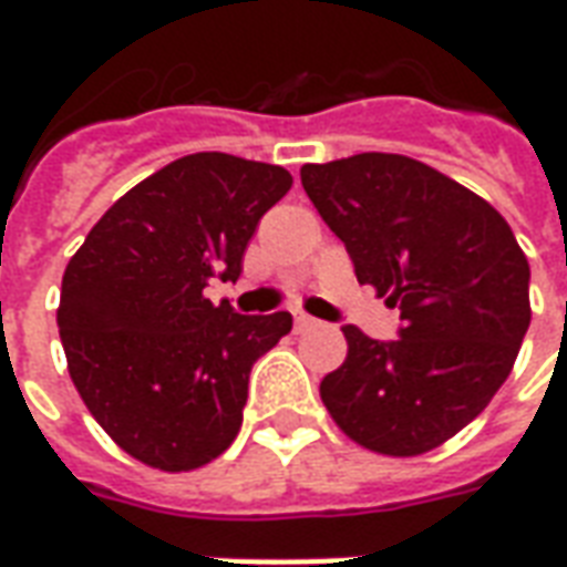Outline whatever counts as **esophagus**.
Masks as SVG:
<instances>
[{
	"mask_svg": "<svg viewBox=\"0 0 567 567\" xmlns=\"http://www.w3.org/2000/svg\"><path fill=\"white\" fill-rule=\"evenodd\" d=\"M316 324H319V321L312 319V316H307V312H297V316H295L297 331H312Z\"/></svg>",
	"mask_w": 567,
	"mask_h": 567,
	"instance_id": "34e87169",
	"label": "esophagus"
}]
</instances>
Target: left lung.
Masks as SVG:
<instances>
[{
	"label": "left lung",
	"instance_id": "8db88e82",
	"mask_svg": "<svg viewBox=\"0 0 567 567\" xmlns=\"http://www.w3.org/2000/svg\"><path fill=\"white\" fill-rule=\"evenodd\" d=\"M300 182L358 282L401 309L398 340L346 324L349 355L321 380V401L368 450H434L511 377L532 321L523 248L486 199L404 154L307 163Z\"/></svg>",
	"mask_w": 567,
	"mask_h": 567
}]
</instances>
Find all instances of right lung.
I'll return each mask as SVG.
<instances>
[{"label": "right lung", "mask_w": 567, "mask_h": 567, "mask_svg": "<svg viewBox=\"0 0 567 567\" xmlns=\"http://www.w3.org/2000/svg\"><path fill=\"white\" fill-rule=\"evenodd\" d=\"M288 187L272 163L187 154L117 199L69 260L56 309L69 377L142 464L194 471L239 434L251 364L291 331V312L239 316L203 291L239 279Z\"/></svg>", "instance_id": "right-lung-1"}]
</instances>
